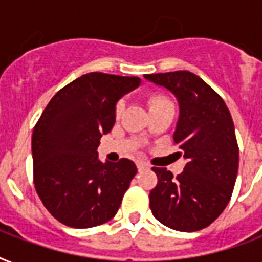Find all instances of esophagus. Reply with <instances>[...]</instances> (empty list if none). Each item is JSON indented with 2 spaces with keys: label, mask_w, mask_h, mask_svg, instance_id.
<instances>
[{
  "label": "esophagus",
  "mask_w": 262,
  "mask_h": 262,
  "mask_svg": "<svg viewBox=\"0 0 262 262\" xmlns=\"http://www.w3.org/2000/svg\"><path fill=\"white\" fill-rule=\"evenodd\" d=\"M148 167H149V166H148V163H145V162H137V168H139V171H141V170H147Z\"/></svg>",
  "instance_id": "1"
}]
</instances>
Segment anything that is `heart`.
<instances>
[{
	"instance_id": "b5f03b06",
	"label": "heart",
	"mask_w": 262,
	"mask_h": 262,
	"mask_svg": "<svg viewBox=\"0 0 262 262\" xmlns=\"http://www.w3.org/2000/svg\"><path fill=\"white\" fill-rule=\"evenodd\" d=\"M168 100L166 96L163 95H159V94H155V95H151L149 99H148V104H149V108H154L156 106H160V104H164V103H168ZM123 108V102H118L117 103V107H115V114L119 115L121 114V111Z\"/></svg>"
}]
</instances>
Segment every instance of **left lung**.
<instances>
[{
	"label": "left lung",
	"mask_w": 262,
	"mask_h": 262,
	"mask_svg": "<svg viewBox=\"0 0 262 262\" xmlns=\"http://www.w3.org/2000/svg\"><path fill=\"white\" fill-rule=\"evenodd\" d=\"M177 96L179 119L174 144L187 160L177 177L152 167L158 185L149 193L156 219L177 231H199L213 223L231 199L239 148L231 114L217 92L187 71L144 75Z\"/></svg>",
	"instance_id": "8db88e82"
}]
</instances>
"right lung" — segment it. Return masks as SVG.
I'll return each instance as SVG.
<instances>
[{
    "mask_svg": "<svg viewBox=\"0 0 262 262\" xmlns=\"http://www.w3.org/2000/svg\"><path fill=\"white\" fill-rule=\"evenodd\" d=\"M140 81L92 72L61 88L43 110L32 133L34 183L59 223L96 227L118 212L137 167L129 159L102 163L96 149L114 126L117 100Z\"/></svg>",
    "mask_w": 262,
    "mask_h": 262,
    "instance_id": "1",
    "label": "right lung"
}]
</instances>
